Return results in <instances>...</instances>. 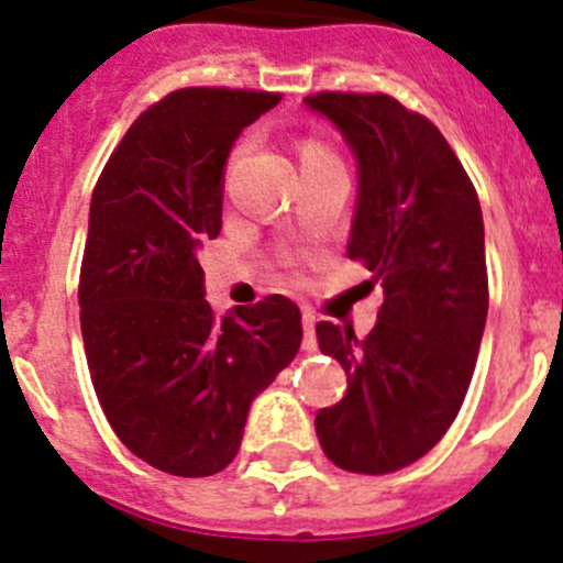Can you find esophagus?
<instances>
[{
    "label": "esophagus",
    "mask_w": 563,
    "mask_h": 563,
    "mask_svg": "<svg viewBox=\"0 0 563 563\" xmlns=\"http://www.w3.org/2000/svg\"><path fill=\"white\" fill-rule=\"evenodd\" d=\"M303 350H317V336H314V314L309 309H303Z\"/></svg>",
    "instance_id": "esophagus-1"
}]
</instances>
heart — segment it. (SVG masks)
<instances>
[{"instance_id": "1", "label": "heart", "mask_w": 563, "mask_h": 563, "mask_svg": "<svg viewBox=\"0 0 563 563\" xmlns=\"http://www.w3.org/2000/svg\"><path fill=\"white\" fill-rule=\"evenodd\" d=\"M303 150H325V147H320V144H306Z\"/></svg>"}]
</instances>
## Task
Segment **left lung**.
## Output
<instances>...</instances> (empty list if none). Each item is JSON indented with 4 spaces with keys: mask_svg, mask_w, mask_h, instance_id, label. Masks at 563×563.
Segmentation results:
<instances>
[{
    "mask_svg": "<svg viewBox=\"0 0 563 563\" xmlns=\"http://www.w3.org/2000/svg\"><path fill=\"white\" fill-rule=\"evenodd\" d=\"M306 106L344 133L358 161L347 257L380 279L375 331L317 322L347 394L317 413L320 446L353 473L424 457L468 394L484 320L487 263L476 188L443 133L386 92H314Z\"/></svg>",
    "mask_w": 563,
    "mask_h": 563,
    "instance_id": "1",
    "label": "left lung"
}]
</instances>
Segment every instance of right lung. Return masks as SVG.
<instances>
[{"mask_svg": "<svg viewBox=\"0 0 563 563\" xmlns=\"http://www.w3.org/2000/svg\"><path fill=\"white\" fill-rule=\"evenodd\" d=\"M282 92L186 87L133 120L90 202L79 276L81 336L106 421L128 452L172 476L235 460L254 397L300 347L284 295L216 320L197 249L221 232L232 142Z\"/></svg>", "mask_w": 563, "mask_h": 563, "instance_id": "right-lung-1", "label": "right lung"}]
</instances>
